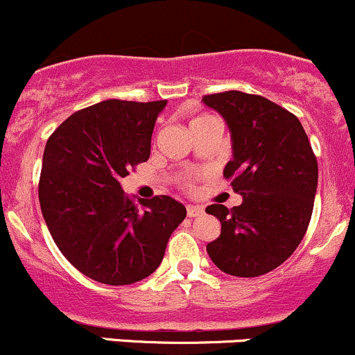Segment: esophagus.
I'll return each instance as SVG.
<instances>
[{
  "label": "esophagus",
  "instance_id": "obj_1",
  "mask_svg": "<svg viewBox=\"0 0 355 355\" xmlns=\"http://www.w3.org/2000/svg\"><path fill=\"white\" fill-rule=\"evenodd\" d=\"M186 214H188V217H198V215L203 214V207H200V205H188Z\"/></svg>",
  "mask_w": 355,
  "mask_h": 355
}]
</instances>
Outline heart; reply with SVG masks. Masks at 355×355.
I'll return each instance as SVG.
<instances>
[{
  "mask_svg": "<svg viewBox=\"0 0 355 355\" xmlns=\"http://www.w3.org/2000/svg\"><path fill=\"white\" fill-rule=\"evenodd\" d=\"M195 119H200V118H195ZM195 119H193V121H195Z\"/></svg>",
  "mask_w": 355,
  "mask_h": 355,
  "instance_id": "obj_1",
  "label": "heart"
}]
</instances>
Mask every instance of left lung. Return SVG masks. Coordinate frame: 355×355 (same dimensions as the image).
<instances>
[{"instance_id": "8db88e82", "label": "left lung", "mask_w": 355, "mask_h": 355, "mask_svg": "<svg viewBox=\"0 0 355 355\" xmlns=\"http://www.w3.org/2000/svg\"><path fill=\"white\" fill-rule=\"evenodd\" d=\"M202 102L227 124L232 159L224 176L232 178V189L243 196L231 210L207 207L222 225L207 253L229 275H265L304 237L318 186L316 157L299 119L268 98L231 90Z\"/></svg>"}]
</instances>
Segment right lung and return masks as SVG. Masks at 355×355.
I'll list each match as a JSON object with an SVG mask.
<instances>
[{"instance_id": "add662e5", "label": "right lung", "mask_w": 355, "mask_h": 355, "mask_svg": "<svg viewBox=\"0 0 355 355\" xmlns=\"http://www.w3.org/2000/svg\"><path fill=\"white\" fill-rule=\"evenodd\" d=\"M167 101H104L71 114L47 140L39 202L64 258L96 282L128 286L157 270L186 208L171 196L135 205L119 179L150 157Z\"/></svg>"}]
</instances>
